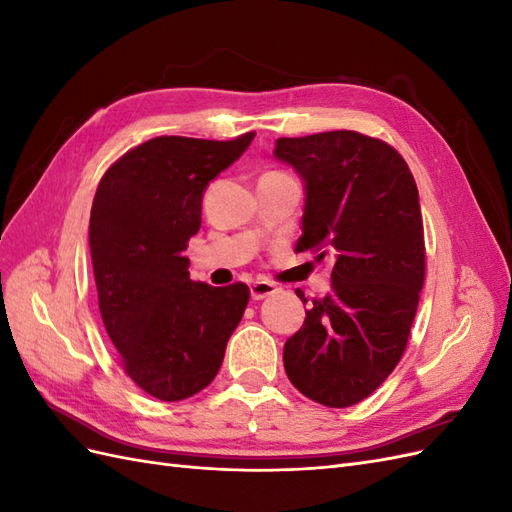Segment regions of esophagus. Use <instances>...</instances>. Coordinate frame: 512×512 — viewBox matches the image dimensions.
<instances>
[{
	"instance_id": "1",
	"label": "esophagus",
	"mask_w": 512,
	"mask_h": 512,
	"mask_svg": "<svg viewBox=\"0 0 512 512\" xmlns=\"http://www.w3.org/2000/svg\"><path fill=\"white\" fill-rule=\"evenodd\" d=\"M277 290H280V286L273 284V282H262V280H258L250 286L254 301H262L265 297H271V294H275Z\"/></svg>"
}]
</instances>
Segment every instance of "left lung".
I'll return each mask as SVG.
<instances>
[{
    "label": "left lung",
    "instance_id": "8db88e82",
    "mask_svg": "<svg viewBox=\"0 0 512 512\" xmlns=\"http://www.w3.org/2000/svg\"><path fill=\"white\" fill-rule=\"evenodd\" d=\"M273 153L305 181L294 252L335 258L333 290L312 299L284 346L286 374L305 397L348 408L391 376L408 346L425 284L416 183L397 149L352 130L277 138Z\"/></svg>",
    "mask_w": 512,
    "mask_h": 512
}]
</instances>
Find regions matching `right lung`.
I'll return each mask as SVG.
<instances>
[{
  "mask_svg": "<svg viewBox=\"0 0 512 512\" xmlns=\"http://www.w3.org/2000/svg\"><path fill=\"white\" fill-rule=\"evenodd\" d=\"M254 134L151 138L123 153L98 183L89 247L102 322L123 371L156 399L181 401L211 384L250 301L241 282H192L183 250L200 230L209 181Z\"/></svg>",
  "mask_w": 512,
  "mask_h": 512,
  "instance_id": "add662e5",
  "label": "right lung"
}]
</instances>
